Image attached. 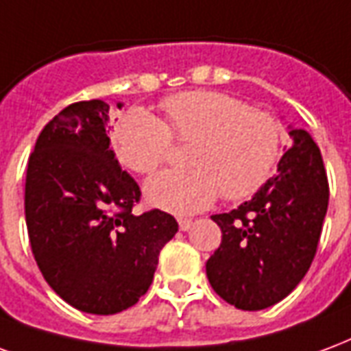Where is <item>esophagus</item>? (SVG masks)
Instances as JSON below:
<instances>
[{
	"instance_id": "obj_1",
	"label": "esophagus",
	"mask_w": 351,
	"mask_h": 351,
	"mask_svg": "<svg viewBox=\"0 0 351 351\" xmlns=\"http://www.w3.org/2000/svg\"><path fill=\"white\" fill-rule=\"evenodd\" d=\"M179 230L181 232H189V230L193 228V221L191 219H179Z\"/></svg>"
}]
</instances>
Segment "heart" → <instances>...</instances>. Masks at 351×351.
<instances>
[{
    "instance_id": "1",
    "label": "heart",
    "mask_w": 351,
    "mask_h": 351,
    "mask_svg": "<svg viewBox=\"0 0 351 351\" xmlns=\"http://www.w3.org/2000/svg\"><path fill=\"white\" fill-rule=\"evenodd\" d=\"M165 121L132 108L114 134L117 157L132 172L153 173L176 140H194L185 170H168L145 183L149 206L170 213H196L222 193L228 200L254 194L269 179L280 153V125L262 110L247 108L217 91H185L162 101Z\"/></svg>"
}]
</instances>
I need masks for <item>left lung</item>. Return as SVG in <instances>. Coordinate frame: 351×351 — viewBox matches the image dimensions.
I'll use <instances>...</instances> for the list:
<instances>
[{
	"label": "left lung",
	"mask_w": 351,
	"mask_h": 351,
	"mask_svg": "<svg viewBox=\"0 0 351 351\" xmlns=\"http://www.w3.org/2000/svg\"><path fill=\"white\" fill-rule=\"evenodd\" d=\"M290 129V149L249 202L213 215L221 247L206 263L209 284L226 303L262 311L293 291L311 267L329 204L319 147L305 129Z\"/></svg>",
	"instance_id": "left-lung-1"
}]
</instances>
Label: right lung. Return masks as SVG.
<instances>
[{"mask_svg":"<svg viewBox=\"0 0 351 351\" xmlns=\"http://www.w3.org/2000/svg\"><path fill=\"white\" fill-rule=\"evenodd\" d=\"M108 114L101 99L61 110L25 176V224L43 277L69 305L99 316L138 303L178 234L172 215L132 213L140 186L110 149Z\"/></svg>","mask_w":351,"mask_h":351,"instance_id":"1","label":"right lung"}]
</instances>
